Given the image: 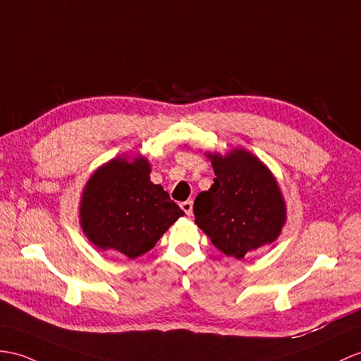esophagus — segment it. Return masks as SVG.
Instances as JSON below:
<instances>
[{"label":"esophagus","mask_w":361,"mask_h":361,"mask_svg":"<svg viewBox=\"0 0 361 361\" xmlns=\"http://www.w3.org/2000/svg\"><path fill=\"white\" fill-rule=\"evenodd\" d=\"M181 209L184 212H186V215H192V201H184V203H181Z\"/></svg>","instance_id":"34e87169"}]
</instances>
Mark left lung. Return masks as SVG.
I'll return each instance as SVG.
<instances>
[{
	"instance_id": "8db88e82",
	"label": "left lung",
	"mask_w": 361,
	"mask_h": 361,
	"mask_svg": "<svg viewBox=\"0 0 361 361\" xmlns=\"http://www.w3.org/2000/svg\"><path fill=\"white\" fill-rule=\"evenodd\" d=\"M206 157L215 178L195 198L198 228L216 249L237 259L272 245L286 224L288 209L269 167L243 147Z\"/></svg>"
}]
</instances>
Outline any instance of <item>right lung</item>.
<instances>
[{"label": "right lung", "instance_id": "add662e5", "mask_svg": "<svg viewBox=\"0 0 361 361\" xmlns=\"http://www.w3.org/2000/svg\"><path fill=\"white\" fill-rule=\"evenodd\" d=\"M149 160L120 155L90 175L80 198V226L99 250L137 258L152 249L184 212L161 184L150 181Z\"/></svg>", "mask_w": 361, "mask_h": 361}]
</instances>
